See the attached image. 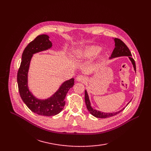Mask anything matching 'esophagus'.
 Segmentation results:
<instances>
[{
  "label": "esophagus",
  "instance_id": "34e87169",
  "mask_svg": "<svg viewBox=\"0 0 151 151\" xmlns=\"http://www.w3.org/2000/svg\"><path fill=\"white\" fill-rule=\"evenodd\" d=\"M76 80L79 82H84L86 81V77L83 75H79L76 77Z\"/></svg>",
  "mask_w": 151,
  "mask_h": 151
}]
</instances>
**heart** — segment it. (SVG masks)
<instances>
[{
  "instance_id": "heart-1",
  "label": "heart",
  "mask_w": 151,
  "mask_h": 151,
  "mask_svg": "<svg viewBox=\"0 0 151 151\" xmlns=\"http://www.w3.org/2000/svg\"><path fill=\"white\" fill-rule=\"evenodd\" d=\"M101 51V48L94 46H90L78 50L76 54V56L79 58H91L98 55Z\"/></svg>"
}]
</instances>
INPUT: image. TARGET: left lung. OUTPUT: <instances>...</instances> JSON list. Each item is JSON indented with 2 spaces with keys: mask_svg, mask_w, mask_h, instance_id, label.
Returning a JSON list of instances; mask_svg holds the SVG:
<instances>
[{
  "mask_svg": "<svg viewBox=\"0 0 151 151\" xmlns=\"http://www.w3.org/2000/svg\"><path fill=\"white\" fill-rule=\"evenodd\" d=\"M114 41H115V49L113 50L110 58H116V57H123V56L129 57V59L132 63V65H133V66H134V70L136 72L135 63L134 58H132V54H131V52L130 51V50L129 49V48H128L127 45L120 39L115 38V39H114ZM85 102H86L87 109H88V111L90 112L91 115L96 118H109V117H111L113 116H115V115H117V114H118V113H120L121 111H122L123 109H125V108H123V109H121V110L118 111L117 112H115H115L114 113H104V112L98 111L95 109H93L91 106V103L89 101V96H88V93H87L86 90L85 91ZM129 103L127 104V105L129 104Z\"/></svg>",
  "mask_w": 151,
  "mask_h": 151,
  "instance_id": "8db88e82",
  "label": "left lung"
}]
</instances>
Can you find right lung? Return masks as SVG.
Here are the masks:
<instances>
[{
	"mask_svg": "<svg viewBox=\"0 0 151 151\" xmlns=\"http://www.w3.org/2000/svg\"><path fill=\"white\" fill-rule=\"evenodd\" d=\"M47 35L38 36L24 50L21 62L18 70L17 81L20 96L29 109L42 116H51L60 113L64 107L66 94L74 84V79L65 81L51 97L46 99L36 98L29 91L28 86V74L33 55L51 48L52 43Z\"/></svg>",
	"mask_w": 151,
	"mask_h": 151,
	"instance_id": "add662e5",
	"label": "right lung"
}]
</instances>
